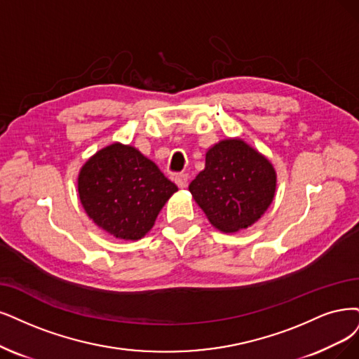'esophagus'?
<instances>
[{"mask_svg":"<svg viewBox=\"0 0 359 359\" xmlns=\"http://www.w3.org/2000/svg\"><path fill=\"white\" fill-rule=\"evenodd\" d=\"M175 182H176V184L179 188H187L188 187V183H189V176L187 175V172H180V175H177L176 177H175Z\"/></svg>","mask_w":359,"mask_h":359,"instance_id":"34e87169","label":"esophagus"}]
</instances>
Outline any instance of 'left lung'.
Returning <instances> with one entry per match:
<instances>
[{"instance_id":"1","label":"left lung","mask_w":359,"mask_h":359,"mask_svg":"<svg viewBox=\"0 0 359 359\" xmlns=\"http://www.w3.org/2000/svg\"><path fill=\"white\" fill-rule=\"evenodd\" d=\"M195 203L222 232L256 223L273 201L276 172L269 159L241 139H224L205 154V168L189 184Z\"/></svg>"}]
</instances>
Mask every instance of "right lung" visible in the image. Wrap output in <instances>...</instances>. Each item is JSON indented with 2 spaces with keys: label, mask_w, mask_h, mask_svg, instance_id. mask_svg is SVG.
I'll return each instance as SVG.
<instances>
[{
  "label": "right lung",
  "mask_w": 359,
  "mask_h": 359,
  "mask_svg": "<svg viewBox=\"0 0 359 359\" xmlns=\"http://www.w3.org/2000/svg\"><path fill=\"white\" fill-rule=\"evenodd\" d=\"M177 187L135 146L112 143L79 170L78 194L87 216L119 240L148 233Z\"/></svg>",
  "instance_id": "1"
}]
</instances>
